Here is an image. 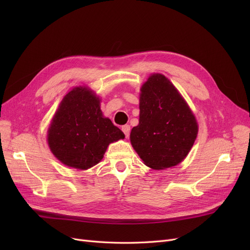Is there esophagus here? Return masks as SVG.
<instances>
[{"label":"esophagus","instance_id":"esophagus-1","mask_svg":"<svg viewBox=\"0 0 250 250\" xmlns=\"http://www.w3.org/2000/svg\"><path fill=\"white\" fill-rule=\"evenodd\" d=\"M122 130L124 132L125 138H128L129 137V132H130V126L129 125H124L122 127Z\"/></svg>","mask_w":250,"mask_h":250}]
</instances>
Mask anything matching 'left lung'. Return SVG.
I'll return each mask as SVG.
<instances>
[{
    "mask_svg": "<svg viewBox=\"0 0 250 250\" xmlns=\"http://www.w3.org/2000/svg\"><path fill=\"white\" fill-rule=\"evenodd\" d=\"M198 130L192 111L174 85L164 75H151L141 88L139 125L129 136L144 163L155 170L179 164Z\"/></svg>",
    "mask_w": 250,
    "mask_h": 250,
    "instance_id": "obj_1",
    "label": "left lung"
}]
</instances>
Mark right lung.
Masks as SVG:
<instances>
[{
	"label": "right lung",
	"instance_id": "right-lung-1",
	"mask_svg": "<svg viewBox=\"0 0 250 250\" xmlns=\"http://www.w3.org/2000/svg\"><path fill=\"white\" fill-rule=\"evenodd\" d=\"M125 134L100 109V99L87 87L63 97L47 132L50 151L64 165L86 170L103 158L110 143Z\"/></svg>",
	"mask_w": 250,
	"mask_h": 250
}]
</instances>
